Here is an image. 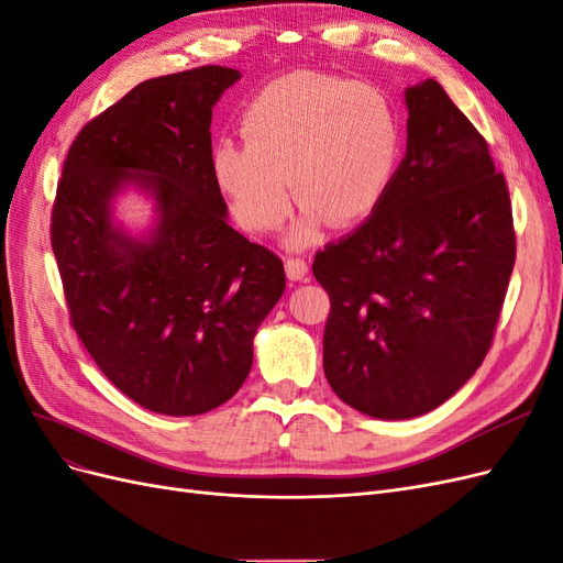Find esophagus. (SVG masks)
Returning a JSON list of instances; mask_svg holds the SVG:
<instances>
[{
	"mask_svg": "<svg viewBox=\"0 0 563 563\" xmlns=\"http://www.w3.org/2000/svg\"><path fill=\"white\" fill-rule=\"evenodd\" d=\"M284 267H286V277L291 282H300L308 277V263H305L302 258H286Z\"/></svg>",
	"mask_w": 563,
	"mask_h": 563,
	"instance_id": "1",
	"label": "esophagus"
}]
</instances>
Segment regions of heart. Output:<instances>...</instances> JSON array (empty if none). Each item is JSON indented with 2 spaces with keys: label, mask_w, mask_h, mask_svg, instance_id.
<instances>
[{
  "label": "heart",
  "mask_w": 563,
  "mask_h": 563,
  "mask_svg": "<svg viewBox=\"0 0 563 563\" xmlns=\"http://www.w3.org/2000/svg\"><path fill=\"white\" fill-rule=\"evenodd\" d=\"M244 145L218 143L211 172L232 218L251 234L300 218L288 249L312 246L331 220L362 223L380 207L404 157V122L391 98L350 79L291 73L269 81L242 114Z\"/></svg>",
  "instance_id": "heart-1"
}]
</instances>
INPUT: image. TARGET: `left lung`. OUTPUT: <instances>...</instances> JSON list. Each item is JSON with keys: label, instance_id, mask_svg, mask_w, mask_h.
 <instances>
[{"label": "left lung", "instance_id": "1", "mask_svg": "<svg viewBox=\"0 0 563 563\" xmlns=\"http://www.w3.org/2000/svg\"><path fill=\"white\" fill-rule=\"evenodd\" d=\"M406 155L380 207L314 255L323 373L380 420L434 411L482 366L515 267L512 207L482 133L439 81L404 91Z\"/></svg>", "mask_w": 563, "mask_h": 563}]
</instances>
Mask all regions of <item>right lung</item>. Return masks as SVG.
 <instances>
[{
	"label": "right lung",
	"instance_id": "1",
	"mask_svg": "<svg viewBox=\"0 0 563 563\" xmlns=\"http://www.w3.org/2000/svg\"><path fill=\"white\" fill-rule=\"evenodd\" d=\"M240 79L203 65L131 89L79 131L51 216L79 340L117 389L162 416L236 395L286 286L277 255L230 228L211 172L213 106ZM131 186L156 213L141 235L113 218Z\"/></svg>",
	"mask_w": 563,
	"mask_h": 563
}]
</instances>
